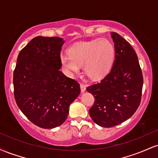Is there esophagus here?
<instances>
[{"mask_svg": "<svg viewBox=\"0 0 158 158\" xmlns=\"http://www.w3.org/2000/svg\"><path fill=\"white\" fill-rule=\"evenodd\" d=\"M80 88L81 92H85V90H86V86H85V85L82 84V83H80Z\"/></svg>", "mask_w": 158, "mask_h": 158, "instance_id": "1", "label": "esophagus"}]
</instances>
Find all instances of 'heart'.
Segmentation results:
<instances>
[{
    "label": "heart",
    "instance_id": "heart-1",
    "mask_svg": "<svg viewBox=\"0 0 158 158\" xmlns=\"http://www.w3.org/2000/svg\"><path fill=\"white\" fill-rule=\"evenodd\" d=\"M69 56H61V64L69 73H78L82 65L85 73L93 79L106 75L113 65L115 48L107 39L79 41L68 48Z\"/></svg>",
    "mask_w": 158,
    "mask_h": 158
}]
</instances>
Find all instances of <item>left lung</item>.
<instances>
[{
  "label": "left lung",
  "instance_id": "obj_1",
  "mask_svg": "<svg viewBox=\"0 0 158 158\" xmlns=\"http://www.w3.org/2000/svg\"><path fill=\"white\" fill-rule=\"evenodd\" d=\"M115 60L102 81L88 86L94 96L89 114L94 122L105 128L120 124L131 117L140 104L143 78L138 58L131 44L117 32H110Z\"/></svg>",
  "mask_w": 158,
  "mask_h": 158
}]
</instances>
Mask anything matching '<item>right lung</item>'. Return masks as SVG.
I'll return each mask as SVG.
<instances>
[{"mask_svg": "<svg viewBox=\"0 0 158 158\" xmlns=\"http://www.w3.org/2000/svg\"><path fill=\"white\" fill-rule=\"evenodd\" d=\"M64 41L37 36L19 52L13 73L14 97L22 113L42 128L66 120L69 107L80 94V85L60 71Z\"/></svg>", "mask_w": 158, "mask_h": 158, "instance_id": "add662e5", "label": "right lung"}]
</instances>
